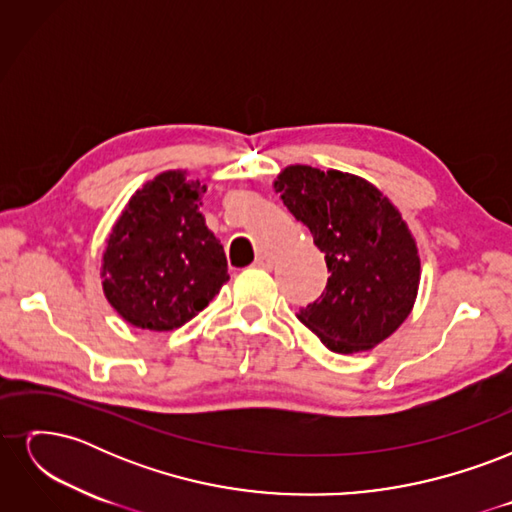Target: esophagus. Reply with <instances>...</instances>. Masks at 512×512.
Instances as JSON below:
<instances>
[{
	"instance_id": "1",
	"label": "esophagus",
	"mask_w": 512,
	"mask_h": 512,
	"mask_svg": "<svg viewBox=\"0 0 512 512\" xmlns=\"http://www.w3.org/2000/svg\"><path fill=\"white\" fill-rule=\"evenodd\" d=\"M254 265L258 269H271L273 267V258L269 254H258L256 260H254Z\"/></svg>"
}]
</instances>
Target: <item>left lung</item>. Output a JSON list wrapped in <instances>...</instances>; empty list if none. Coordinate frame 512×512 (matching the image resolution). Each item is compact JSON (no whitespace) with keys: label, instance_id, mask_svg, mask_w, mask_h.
I'll return each instance as SVG.
<instances>
[{"label":"left lung","instance_id":"left-lung-1","mask_svg":"<svg viewBox=\"0 0 512 512\" xmlns=\"http://www.w3.org/2000/svg\"><path fill=\"white\" fill-rule=\"evenodd\" d=\"M275 190L312 232L331 273L299 320L333 352L374 348L408 318L421 280L406 222L374 185L339 170L288 166Z\"/></svg>","mask_w":512,"mask_h":512}]
</instances>
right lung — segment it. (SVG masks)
Listing matches in <instances>:
<instances>
[{
  "mask_svg": "<svg viewBox=\"0 0 512 512\" xmlns=\"http://www.w3.org/2000/svg\"><path fill=\"white\" fill-rule=\"evenodd\" d=\"M205 185L166 170L138 190L104 252V294L138 329L183 327L228 282L220 239L198 213Z\"/></svg>",
  "mask_w": 512,
  "mask_h": 512,
  "instance_id": "obj_1",
  "label": "right lung"
}]
</instances>
